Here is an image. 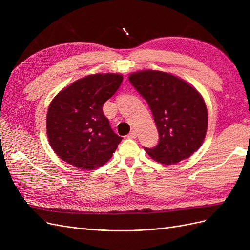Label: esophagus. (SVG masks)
<instances>
[{
	"label": "esophagus",
	"mask_w": 250,
	"mask_h": 250,
	"mask_svg": "<svg viewBox=\"0 0 250 250\" xmlns=\"http://www.w3.org/2000/svg\"><path fill=\"white\" fill-rule=\"evenodd\" d=\"M127 137L129 138V139H135V138L138 137V133H137V131H135V130H132V131H130L129 133H128Z\"/></svg>",
	"instance_id": "esophagus-1"
}]
</instances>
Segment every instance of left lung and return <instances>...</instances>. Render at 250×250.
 <instances>
[{
    "label": "left lung",
    "instance_id": "1",
    "mask_svg": "<svg viewBox=\"0 0 250 250\" xmlns=\"http://www.w3.org/2000/svg\"><path fill=\"white\" fill-rule=\"evenodd\" d=\"M128 78L148 102L160 133L157 145L145 148L149 156L161 164L174 165L196 152L208 130L207 105L198 90L162 71H139Z\"/></svg>",
    "mask_w": 250,
    "mask_h": 250
}]
</instances>
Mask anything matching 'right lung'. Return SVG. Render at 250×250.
Returning a JSON list of instances; mask_svg holds the SVG:
<instances>
[{
    "mask_svg": "<svg viewBox=\"0 0 250 250\" xmlns=\"http://www.w3.org/2000/svg\"><path fill=\"white\" fill-rule=\"evenodd\" d=\"M122 80L121 74L88 75L54 97L47 112V135L62 161L93 170L110 160L122 138L111 129L102 106Z\"/></svg>",
    "mask_w": 250,
    "mask_h": 250,
    "instance_id": "1",
    "label": "right lung"
}]
</instances>
